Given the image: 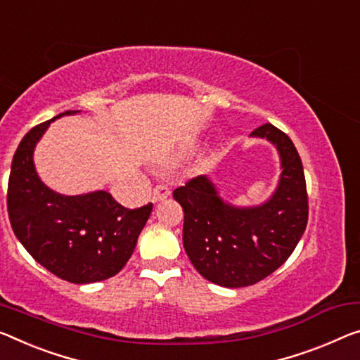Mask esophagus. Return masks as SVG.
Segmentation results:
<instances>
[{
    "instance_id": "esophagus-1",
    "label": "esophagus",
    "mask_w": 360,
    "mask_h": 360,
    "mask_svg": "<svg viewBox=\"0 0 360 360\" xmlns=\"http://www.w3.org/2000/svg\"><path fill=\"white\" fill-rule=\"evenodd\" d=\"M170 196V190L167 186L164 185H158L154 188L153 191V202H159V201H164V199H167Z\"/></svg>"
}]
</instances>
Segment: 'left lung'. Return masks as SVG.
<instances>
[{"instance_id": "obj_1", "label": "left lung", "mask_w": 360, "mask_h": 360, "mask_svg": "<svg viewBox=\"0 0 360 360\" xmlns=\"http://www.w3.org/2000/svg\"><path fill=\"white\" fill-rule=\"evenodd\" d=\"M252 138L267 140L280 158V179L267 201L235 206L220 196L207 175L174 191L184 207V246L204 278L225 288H241L275 272L295 251L307 225V191L300 154L290 136L272 124Z\"/></svg>"}]
</instances>
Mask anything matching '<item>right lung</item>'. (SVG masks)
Instances as JSON below:
<instances>
[{"label":"right lung","instance_id":"right-lung-1","mask_svg":"<svg viewBox=\"0 0 360 360\" xmlns=\"http://www.w3.org/2000/svg\"><path fill=\"white\" fill-rule=\"evenodd\" d=\"M65 110L22 138L11 164L8 212L14 235L35 261L59 278L85 285L110 278L135 251L153 204L125 209L108 191L68 196L37 174L33 153L48 127Z\"/></svg>","mask_w":360,"mask_h":360}]
</instances>
